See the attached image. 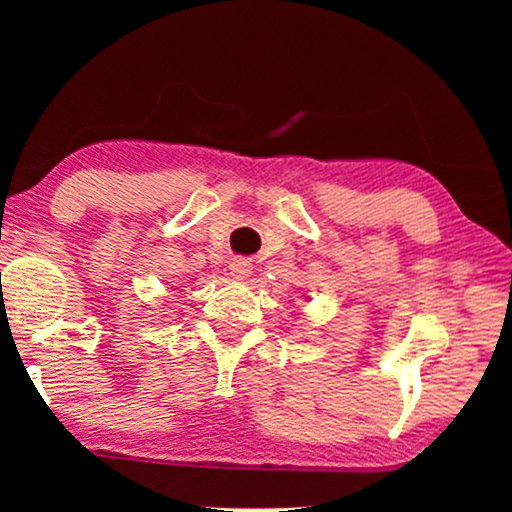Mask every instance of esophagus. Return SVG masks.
<instances>
[{
    "label": "esophagus",
    "mask_w": 512,
    "mask_h": 512,
    "mask_svg": "<svg viewBox=\"0 0 512 512\" xmlns=\"http://www.w3.org/2000/svg\"><path fill=\"white\" fill-rule=\"evenodd\" d=\"M228 270L235 279H247L251 275V263L244 261V258H233V261L228 263Z\"/></svg>",
    "instance_id": "1"
}]
</instances>
